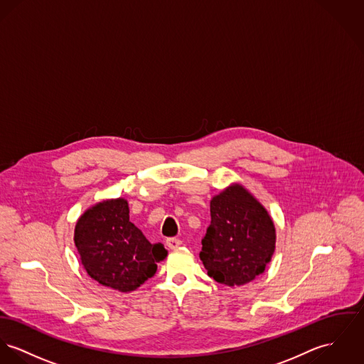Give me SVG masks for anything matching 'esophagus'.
Wrapping results in <instances>:
<instances>
[{
    "instance_id": "1",
    "label": "esophagus",
    "mask_w": 364,
    "mask_h": 364,
    "mask_svg": "<svg viewBox=\"0 0 364 364\" xmlns=\"http://www.w3.org/2000/svg\"><path fill=\"white\" fill-rule=\"evenodd\" d=\"M181 245H182V240H181V239H176V237H168V239H166V246H168V249H171V250L179 247Z\"/></svg>"
}]
</instances>
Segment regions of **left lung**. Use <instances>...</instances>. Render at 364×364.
Segmentation results:
<instances>
[{
    "instance_id": "left-lung-1",
    "label": "left lung",
    "mask_w": 364,
    "mask_h": 364,
    "mask_svg": "<svg viewBox=\"0 0 364 364\" xmlns=\"http://www.w3.org/2000/svg\"><path fill=\"white\" fill-rule=\"evenodd\" d=\"M210 214L200 252L208 277L228 287L252 282L264 272L275 252L271 215L240 183H232L211 198Z\"/></svg>"
}]
</instances>
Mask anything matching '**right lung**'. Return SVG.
I'll list each match as a JSON object with an SVG mask.
<instances>
[{
  "label": "right lung",
  "mask_w": 364,
  "mask_h": 364,
  "mask_svg": "<svg viewBox=\"0 0 364 364\" xmlns=\"http://www.w3.org/2000/svg\"><path fill=\"white\" fill-rule=\"evenodd\" d=\"M73 240L89 277L125 294L151 278L168 255L161 243L151 245L129 221V204L124 198L89 207L75 225Z\"/></svg>",
  "instance_id": "add662e5"
}]
</instances>
